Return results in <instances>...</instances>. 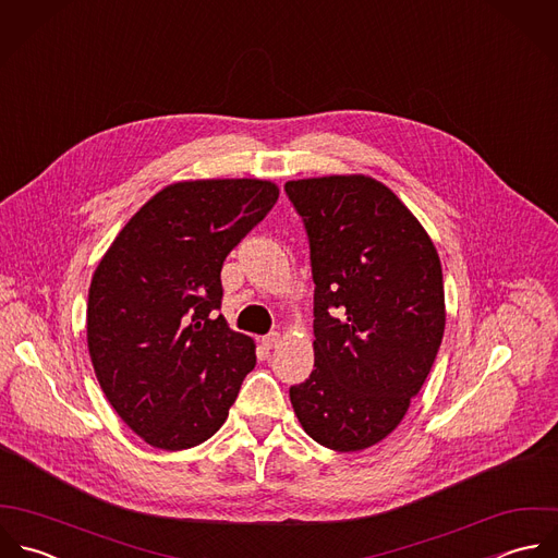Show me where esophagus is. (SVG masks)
Returning a JSON list of instances; mask_svg holds the SVG:
<instances>
[{"instance_id": "34e87169", "label": "esophagus", "mask_w": 558, "mask_h": 558, "mask_svg": "<svg viewBox=\"0 0 558 558\" xmlns=\"http://www.w3.org/2000/svg\"><path fill=\"white\" fill-rule=\"evenodd\" d=\"M281 340H283L281 333H279V331H272V333H268V336L262 338V344H264L266 349H277V347L281 344Z\"/></svg>"}]
</instances>
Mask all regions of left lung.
Segmentation results:
<instances>
[{"label": "left lung", "mask_w": 558, "mask_h": 558, "mask_svg": "<svg viewBox=\"0 0 558 558\" xmlns=\"http://www.w3.org/2000/svg\"><path fill=\"white\" fill-rule=\"evenodd\" d=\"M314 275V372L290 387L305 433L338 452L385 439L439 351L446 305L437 248L368 175L294 180Z\"/></svg>", "instance_id": "obj_1"}]
</instances>
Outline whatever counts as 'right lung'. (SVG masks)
<instances>
[{
	"label": "right lung",
	"instance_id": "add662e5",
	"mask_svg": "<svg viewBox=\"0 0 558 558\" xmlns=\"http://www.w3.org/2000/svg\"><path fill=\"white\" fill-rule=\"evenodd\" d=\"M277 198L266 180L171 184L101 257L86 310L90 362L114 411L149 446L209 439L255 368V342L216 316L220 268Z\"/></svg>",
	"mask_w": 558,
	"mask_h": 558
}]
</instances>
